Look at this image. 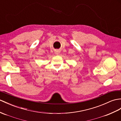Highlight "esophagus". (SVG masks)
Here are the masks:
<instances>
[{
    "label": "esophagus",
    "mask_w": 121,
    "mask_h": 121,
    "mask_svg": "<svg viewBox=\"0 0 121 121\" xmlns=\"http://www.w3.org/2000/svg\"><path fill=\"white\" fill-rule=\"evenodd\" d=\"M55 53H56V54L59 55V53H60V52L59 51V50H57V51H56V52H55Z\"/></svg>",
    "instance_id": "1"
}]
</instances>
